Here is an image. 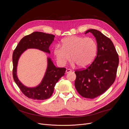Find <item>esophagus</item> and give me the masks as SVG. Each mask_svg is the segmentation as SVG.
<instances>
[{
    "label": "esophagus",
    "instance_id": "34e87169",
    "mask_svg": "<svg viewBox=\"0 0 129 129\" xmlns=\"http://www.w3.org/2000/svg\"><path fill=\"white\" fill-rule=\"evenodd\" d=\"M71 71H71V69H67L66 70V73H68L70 72H71Z\"/></svg>",
    "mask_w": 129,
    "mask_h": 129
}]
</instances>
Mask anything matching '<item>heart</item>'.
<instances>
[{
    "label": "heart",
    "mask_w": 129,
    "mask_h": 129,
    "mask_svg": "<svg viewBox=\"0 0 129 129\" xmlns=\"http://www.w3.org/2000/svg\"><path fill=\"white\" fill-rule=\"evenodd\" d=\"M62 46L57 45L54 54L58 63L64 66L71 59L79 67L90 65L94 60L98 52V44L91 37L73 36L62 41Z\"/></svg>",
    "instance_id": "heart-1"
}]
</instances>
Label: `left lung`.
<instances>
[{"instance_id": "left-lung-1", "label": "left lung", "mask_w": 129, "mask_h": 129, "mask_svg": "<svg viewBox=\"0 0 129 129\" xmlns=\"http://www.w3.org/2000/svg\"><path fill=\"white\" fill-rule=\"evenodd\" d=\"M96 38L97 56L86 68L75 71V87L78 93L87 99H94L106 92L115 80L119 63L118 54L107 37L94 29L87 30Z\"/></svg>"}]
</instances>
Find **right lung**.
<instances>
[{"label":"right lung","instance_id":"obj_1","mask_svg":"<svg viewBox=\"0 0 129 129\" xmlns=\"http://www.w3.org/2000/svg\"><path fill=\"white\" fill-rule=\"evenodd\" d=\"M53 35L35 31L24 36L18 44L13 53V79L21 91L28 98L34 100L49 99L52 94L54 87L59 80L64 75L65 68H59L54 65L49 58L47 60V68L41 83L37 87L28 88L23 85L17 76V66L21 54L27 48H36L50 53L49 47L54 40Z\"/></svg>","mask_w":129,"mask_h":129}]
</instances>
